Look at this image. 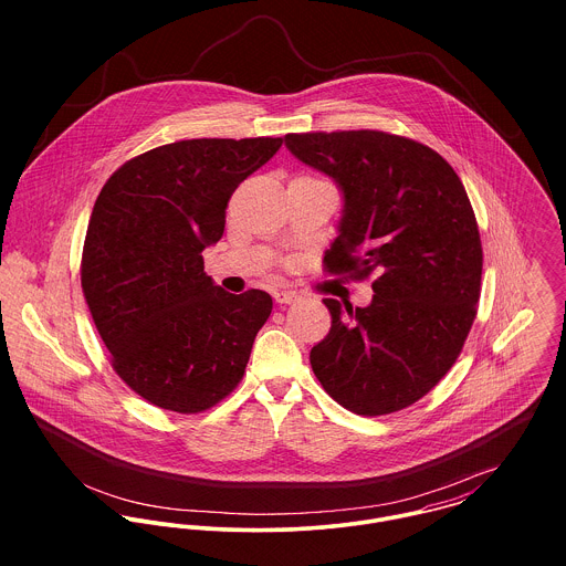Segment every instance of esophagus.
I'll return each mask as SVG.
<instances>
[{"instance_id": "1", "label": "esophagus", "mask_w": 566, "mask_h": 566, "mask_svg": "<svg viewBox=\"0 0 566 566\" xmlns=\"http://www.w3.org/2000/svg\"><path fill=\"white\" fill-rule=\"evenodd\" d=\"M274 301H276L279 305H292V303L298 301V294H296V292H290V290H279V292H274Z\"/></svg>"}]
</instances>
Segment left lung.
Instances as JSON below:
<instances>
[{"mask_svg":"<svg viewBox=\"0 0 566 566\" xmlns=\"http://www.w3.org/2000/svg\"><path fill=\"white\" fill-rule=\"evenodd\" d=\"M285 146L344 196L326 272L375 276L368 307L324 298L331 331L312 348L314 375L359 416L416 403L478 316L484 252L460 176L436 150L381 130L285 135Z\"/></svg>","mask_w":566,"mask_h":566,"instance_id":"obj_1","label":"left lung"}]
</instances>
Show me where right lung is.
<instances>
[{
	"instance_id": "right-lung-1",
	"label": "right lung",
	"mask_w": 566,
	"mask_h": 566,
	"mask_svg": "<svg viewBox=\"0 0 566 566\" xmlns=\"http://www.w3.org/2000/svg\"><path fill=\"white\" fill-rule=\"evenodd\" d=\"M281 137L187 139L124 163L102 187L82 248V292L115 373L178 413H198L242 381L268 292L229 294L205 272L233 191Z\"/></svg>"
}]
</instances>
